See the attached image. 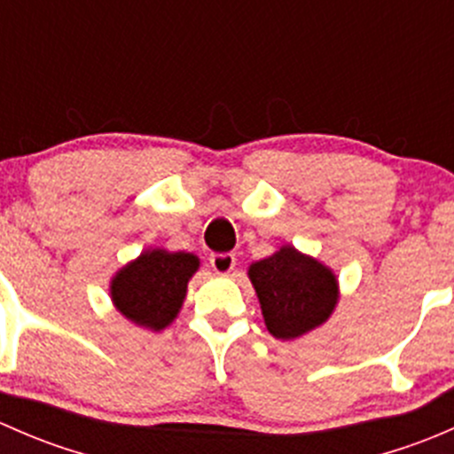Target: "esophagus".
Masks as SVG:
<instances>
[{
	"instance_id": "esophagus-1",
	"label": "esophagus",
	"mask_w": 454,
	"mask_h": 454,
	"mask_svg": "<svg viewBox=\"0 0 454 454\" xmlns=\"http://www.w3.org/2000/svg\"><path fill=\"white\" fill-rule=\"evenodd\" d=\"M237 256L232 253H217L210 256V268L215 270L217 274H228L235 270Z\"/></svg>"
}]
</instances>
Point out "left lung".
Wrapping results in <instances>:
<instances>
[{
	"label": "left lung",
	"mask_w": 454,
	"mask_h": 454,
	"mask_svg": "<svg viewBox=\"0 0 454 454\" xmlns=\"http://www.w3.org/2000/svg\"><path fill=\"white\" fill-rule=\"evenodd\" d=\"M265 327L274 338H296L329 318L338 299L333 274L318 261L286 246L250 265Z\"/></svg>",
	"instance_id": "obj_1"
}]
</instances>
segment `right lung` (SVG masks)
I'll use <instances>...</instances> for the list:
<instances>
[{
    "instance_id": "obj_1",
    "label": "right lung",
    "mask_w": 454,
    "mask_h": 454,
    "mask_svg": "<svg viewBox=\"0 0 454 454\" xmlns=\"http://www.w3.org/2000/svg\"><path fill=\"white\" fill-rule=\"evenodd\" d=\"M198 265V256L189 253L151 250L140 254L114 278V303L129 320L158 332L180 312L186 283Z\"/></svg>"
}]
</instances>
